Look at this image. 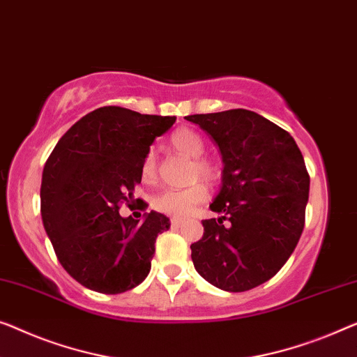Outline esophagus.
I'll return each instance as SVG.
<instances>
[{"instance_id": "34e87169", "label": "esophagus", "mask_w": 357, "mask_h": 357, "mask_svg": "<svg viewBox=\"0 0 357 357\" xmlns=\"http://www.w3.org/2000/svg\"><path fill=\"white\" fill-rule=\"evenodd\" d=\"M170 224H172V227H182L185 224L183 219H170Z\"/></svg>"}]
</instances>
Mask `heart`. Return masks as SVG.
Segmentation results:
<instances>
[{"instance_id": "1", "label": "heart", "mask_w": 357, "mask_h": 357, "mask_svg": "<svg viewBox=\"0 0 357 357\" xmlns=\"http://www.w3.org/2000/svg\"><path fill=\"white\" fill-rule=\"evenodd\" d=\"M170 144L175 151L185 154L187 158L193 159V167H191V175L193 178L201 177L206 182H215L220 175V169L214 161L204 159L203 156L206 144L198 132L191 130L188 127L177 128L172 135H170ZM140 174L143 182L153 183L158 178V166L156 156L153 151H149L144 156ZM208 198V187L204 183H193L187 188L182 190H162L151 198L153 209L158 213L172 215V217H187L193 213V209L199 203Z\"/></svg>"}]
</instances>
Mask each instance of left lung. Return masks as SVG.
<instances>
[{
    "label": "left lung",
    "mask_w": 357,
    "mask_h": 357,
    "mask_svg": "<svg viewBox=\"0 0 357 357\" xmlns=\"http://www.w3.org/2000/svg\"><path fill=\"white\" fill-rule=\"evenodd\" d=\"M185 119L208 132L224 162L209 206L220 217L203 220V238L190 246L195 268L220 290H251L280 271L303 234L309 198L303 154L290 133L252 111Z\"/></svg>",
    "instance_id": "left-lung-1"
}]
</instances>
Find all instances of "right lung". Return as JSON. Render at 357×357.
I'll list each match as a JSON object with an SVG mask.
<instances>
[{"instance_id": "obj_1", "label": "right lung", "mask_w": 357, "mask_h": 357, "mask_svg": "<svg viewBox=\"0 0 357 357\" xmlns=\"http://www.w3.org/2000/svg\"><path fill=\"white\" fill-rule=\"evenodd\" d=\"M174 122L170 116L105 106L75 122L50 154L41 177V219L61 266L80 285L117 294L148 277L154 243L169 230V217L151 211L140 222L119 209L132 206L143 159Z\"/></svg>"}]
</instances>
